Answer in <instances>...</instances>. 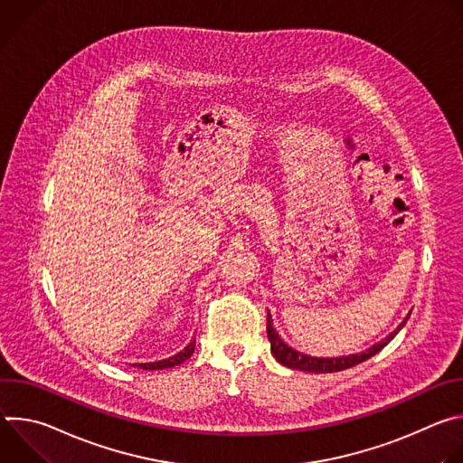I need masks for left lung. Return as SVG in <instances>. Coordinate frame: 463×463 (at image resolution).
Wrapping results in <instances>:
<instances>
[{
  "mask_svg": "<svg viewBox=\"0 0 463 463\" xmlns=\"http://www.w3.org/2000/svg\"><path fill=\"white\" fill-rule=\"evenodd\" d=\"M409 320V317L403 320V324H400V327L395 329V332H392L384 341L373 345L372 348H368L366 352H361V354H355V355H343V357H311V355H306L302 352H297L295 348L288 346L280 335L277 334V329L273 327V318L271 315L268 313V337H269V343H271V352L275 355V359L288 366V368H295V370H302V372H315V373H327V372H341V370H346V368H352L366 359H370L372 355H375L377 352H381L395 335H398L400 329L405 326V322Z\"/></svg>",
  "mask_w": 463,
  "mask_h": 463,
  "instance_id": "left-lung-1",
  "label": "left lung"
}]
</instances>
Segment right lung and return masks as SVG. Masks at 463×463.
<instances>
[{"label":"right lung","mask_w":463,"mask_h":463,"mask_svg":"<svg viewBox=\"0 0 463 463\" xmlns=\"http://www.w3.org/2000/svg\"><path fill=\"white\" fill-rule=\"evenodd\" d=\"M194 346H195V341H190V345H188L183 352H179V354H175V355H172V357H168V359L156 361V363H141V364H134V366L143 368V370H163V368H172V366H177V364L184 363V361L192 355Z\"/></svg>","instance_id":"add662e5"}]
</instances>
